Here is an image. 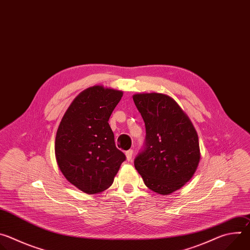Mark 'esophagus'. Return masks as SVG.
Segmentation results:
<instances>
[{
    "label": "esophagus",
    "mask_w": 250,
    "mask_h": 250,
    "mask_svg": "<svg viewBox=\"0 0 250 250\" xmlns=\"http://www.w3.org/2000/svg\"><path fill=\"white\" fill-rule=\"evenodd\" d=\"M132 155H133V150H132V149H129V150L125 151V156H126V160H127V161H130V160H131Z\"/></svg>",
    "instance_id": "34e87169"
}]
</instances>
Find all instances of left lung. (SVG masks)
Returning a JSON list of instances; mask_svg holds the SVG:
<instances>
[{
    "mask_svg": "<svg viewBox=\"0 0 250 250\" xmlns=\"http://www.w3.org/2000/svg\"><path fill=\"white\" fill-rule=\"evenodd\" d=\"M132 98L146 128V148L135 158L134 167L147 188L169 195L190 181L198 168V133L171 97L138 93Z\"/></svg>",
    "mask_w": 250,
    "mask_h": 250,
    "instance_id": "obj_1",
    "label": "left lung"
}]
</instances>
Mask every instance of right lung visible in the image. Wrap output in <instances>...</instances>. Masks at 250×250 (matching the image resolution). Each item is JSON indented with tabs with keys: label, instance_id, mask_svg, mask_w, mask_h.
I'll return each instance as SVG.
<instances>
[{
	"label": "right lung",
	"instance_id": "obj_1",
	"mask_svg": "<svg viewBox=\"0 0 250 250\" xmlns=\"http://www.w3.org/2000/svg\"><path fill=\"white\" fill-rule=\"evenodd\" d=\"M123 91L101 85L81 92L69 105L55 137V158L66 180L86 194L114 182L125 155L116 147L109 119Z\"/></svg>",
	"mask_w": 250,
	"mask_h": 250
}]
</instances>
